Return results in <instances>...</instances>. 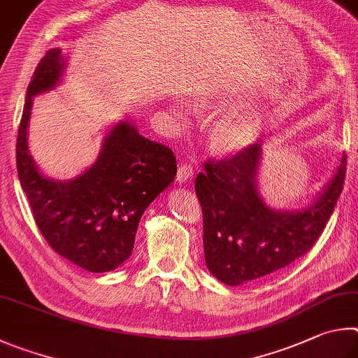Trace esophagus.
<instances>
[{"label":"esophagus","mask_w":358,"mask_h":358,"mask_svg":"<svg viewBox=\"0 0 358 358\" xmlns=\"http://www.w3.org/2000/svg\"><path fill=\"white\" fill-rule=\"evenodd\" d=\"M192 176H193L192 165H189V163H180L178 168V174H176V179L179 180V184L190 182Z\"/></svg>","instance_id":"34e87169"}]
</instances>
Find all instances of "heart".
<instances>
[{"label":"heart","instance_id":"1","mask_svg":"<svg viewBox=\"0 0 358 358\" xmlns=\"http://www.w3.org/2000/svg\"><path fill=\"white\" fill-rule=\"evenodd\" d=\"M193 103L199 110H210L218 105V97L212 91H199L193 97ZM259 130L261 117L256 113L223 117L212 129V146L218 152H237L250 146L258 138Z\"/></svg>","mask_w":358,"mask_h":358}]
</instances>
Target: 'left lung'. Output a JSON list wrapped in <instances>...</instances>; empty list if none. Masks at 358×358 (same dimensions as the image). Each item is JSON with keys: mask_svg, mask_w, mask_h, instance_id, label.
<instances>
[{"mask_svg": "<svg viewBox=\"0 0 358 358\" xmlns=\"http://www.w3.org/2000/svg\"><path fill=\"white\" fill-rule=\"evenodd\" d=\"M259 157L261 141L223 159H209L195 180L206 264L229 286L277 272L308 253L334 214L346 178L344 154L315 204L299 212L272 210L256 190Z\"/></svg>", "mask_w": 358, "mask_h": 358, "instance_id": "1", "label": "left lung"}]
</instances>
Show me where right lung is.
Returning <instances> with one entry per match:
<instances>
[{
    "mask_svg": "<svg viewBox=\"0 0 358 358\" xmlns=\"http://www.w3.org/2000/svg\"><path fill=\"white\" fill-rule=\"evenodd\" d=\"M61 50H48L27 91L17 135V171L41 234L62 258L87 272H110L131 255L138 223L154 198L173 182V150L121 122L105 138L97 162L69 182L37 171L28 154L27 129L33 96L61 77Z\"/></svg>",
    "mask_w": 358,
    "mask_h": 358,
    "instance_id": "add662e5",
    "label": "right lung"
}]
</instances>
